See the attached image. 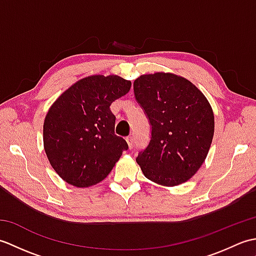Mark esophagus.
<instances>
[{
  "label": "esophagus",
  "mask_w": 256,
  "mask_h": 256,
  "mask_svg": "<svg viewBox=\"0 0 256 256\" xmlns=\"http://www.w3.org/2000/svg\"><path fill=\"white\" fill-rule=\"evenodd\" d=\"M125 140H126V143H128V148H133V144H134L133 138H132V136H128Z\"/></svg>",
  "instance_id": "34e87169"
}]
</instances>
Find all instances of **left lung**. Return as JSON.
<instances>
[{"instance_id": "obj_1", "label": "left lung", "mask_w": 256, "mask_h": 256, "mask_svg": "<svg viewBox=\"0 0 256 256\" xmlns=\"http://www.w3.org/2000/svg\"><path fill=\"white\" fill-rule=\"evenodd\" d=\"M133 86L152 124L150 142L136 158L144 176L165 187L186 182L204 164L214 138L208 99L172 72L142 74Z\"/></svg>"}]
</instances>
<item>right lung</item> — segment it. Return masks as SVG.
Returning a JSON list of instances; mask_svg holds the SVG:
<instances>
[{"mask_svg": "<svg viewBox=\"0 0 256 256\" xmlns=\"http://www.w3.org/2000/svg\"><path fill=\"white\" fill-rule=\"evenodd\" d=\"M116 74H92L78 80L50 106L42 126L44 150L62 180L88 188L104 179L128 143L114 134L113 101L131 89Z\"/></svg>", "mask_w": 256, "mask_h": 256, "instance_id": "obj_1", "label": "right lung"}]
</instances>
